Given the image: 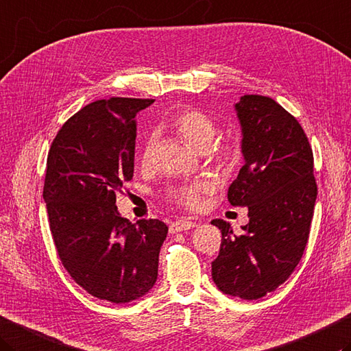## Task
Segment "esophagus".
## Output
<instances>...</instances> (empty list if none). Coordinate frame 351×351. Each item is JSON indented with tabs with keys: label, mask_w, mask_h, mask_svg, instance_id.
Listing matches in <instances>:
<instances>
[{
	"label": "esophagus",
	"mask_w": 351,
	"mask_h": 351,
	"mask_svg": "<svg viewBox=\"0 0 351 351\" xmlns=\"http://www.w3.org/2000/svg\"><path fill=\"white\" fill-rule=\"evenodd\" d=\"M196 225H197V223H196L195 221H191V219H180V221L170 223L169 231L171 232V234H175V232H180V231H185V230L195 228Z\"/></svg>",
	"instance_id": "esophagus-1"
}]
</instances>
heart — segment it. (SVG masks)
<instances>
[{
  "instance_id": "obj_1",
  "label": "heart",
  "mask_w": 351,
  "mask_h": 351,
  "mask_svg": "<svg viewBox=\"0 0 351 351\" xmlns=\"http://www.w3.org/2000/svg\"><path fill=\"white\" fill-rule=\"evenodd\" d=\"M170 126L175 132L181 136L184 141H187L191 147L197 152L208 150L217 132L216 123L213 121L210 115H207L199 109L185 108L178 111L170 120ZM156 152V138L154 135L147 136L144 141L141 150L140 164L143 170L152 169ZM243 160V150L237 143H226L222 146L213 147L210 154V162L222 173H231L234 171ZM207 193V185L202 182L185 184L170 187L166 193V199L175 207L184 210H197L202 205V196Z\"/></svg>"
}]
</instances>
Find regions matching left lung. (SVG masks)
I'll return each instance as SVG.
<instances>
[{
  "label": "left lung",
  "instance_id": "8db88e82",
  "mask_svg": "<svg viewBox=\"0 0 351 351\" xmlns=\"http://www.w3.org/2000/svg\"><path fill=\"white\" fill-rule=\"evenodd\" d=\"M242 125L245 166L230 185L232 207H248L250 222L234 234L222 232L211 276L223 293L257 300L289 278L306 250L318 187L313 152L292 114L265 95H243L236 105Z\"/></svg>",
  "mask_w": 351,
  "mask_h": 351
}]
</instances>
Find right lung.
<instances>
[{
	"instance_id": "obj_1",
	"label": "right lung",
	"mask_w": 351,
	"mask_h": 351,
	"mask_svg": "<svg viewBox=\"0 0 351 351\" xmlns=\"http://www.w3.org/2000/svg\"><path fill=\"white\" fill-rule=\"evenodd\" d=\"M152 103H89L64 123L47 156L43 196L60 262L88 293L115 304L152 289L169 231L158 219L130 223L115 205L134 176L135 115Z\"/></svg>"
}]
</instances>
